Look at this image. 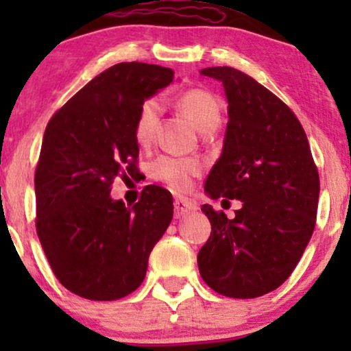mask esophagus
<instances>
[{
    "label": "esophagus",
    "mask_w": 351,
    "mask_h": 351,
    "mask_svg": "<svg viewBox=\"0 0 351 351\" xmlns=\"http://www.w3.org/2000/svg\"><path fill=\"white\" fill-rule=\"evenodd\" d=\"M173 206H175V217H183L186 216L189 211H195L196 209V204L191 203L188 198H175V203H173Z\"/></svg>",
    "instance_id": "esophagus-1"
}]
</instances>
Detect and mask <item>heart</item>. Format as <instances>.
<instances>
[{"label": "heart", "mask_w": 351, "mask_h": 351, "mask_svg": "<svg viewBox=\"0 0 351 351\" xmlns=\"http://www.w3.org/2000/svg\"><path fill=\"white\" fill-rule=\"evenodd\" d=\"M176 107L191 120L193 125L203 134H209L221 122V104L213 92L206 88H188L175 100ZM160 106L158 99H147L140 106L135 119V138L143 147L152 143L158 123ZM203 167L195 158H176V156L162 155L150 163V176L171 189L181 191L188 188L193 176H198Z\"/></svg>", "instance_id": "heart-1"}]
</instances>
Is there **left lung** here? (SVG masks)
<instances>
[{
    "mask_svg": "<svg viewBox=\"0 0 351 351\" xmlns=\"http://www.w3.org/2000/svg\"><path fill=\"white\" fill-rule=\"evenodd\" d=\"M223 82L228 128L223 153L204 184L213 199H241L228 219L203 204L211 234L198 252L203 280L232 299H254L289 279L317 221L320 178L295 114L234 67H206Z\"/></svg>",
    "mask_w": 351,
    "mask_h": 351,
    "instance_id": "obj_1",
    "label": "left lung"
}]
</instances>
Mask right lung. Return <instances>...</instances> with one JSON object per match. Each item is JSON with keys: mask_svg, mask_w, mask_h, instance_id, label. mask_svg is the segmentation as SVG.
<instances>
[{"mask_svg": "<svg viewBox=\"0 0 351 351\" xmlns=\"http://www.w3.org/2000/svg\"><path fill=\"white\" fill-rule=\"evenodd\" d=\"M175 77L168 67H108L51 117L34 173L36 231L52 272L88 300H117L140 287L153 245L173 217V198L148 184L138 203L110 198L136 171L135 119L145 99Z\"/></svg>", "mask_w": 351, "mask_h": 351, "instance_id": "right-lung-1", "label": "right lung"}]
</instances>
